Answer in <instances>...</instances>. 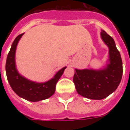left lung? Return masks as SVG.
I'll list each match as a JSON object with an SVG mask.
<instances>
[{"mask_svg":"<svg viewBox=\"0 0 130 130\" xmlns=\"http://www.w3.org/2000/svg\"><path fill=\"white\" fill-rule=\"evenodd\" d=\"M101 38L109 48L106 65L99 70L75 69L73 82L78 94L90 100H102L117 89L123 75V62L113 39L104 30Z\"/></svg>","mask_w":130,"mask_h":130,"instance_id":"obj_1","label":"left lung"}]
</instances>
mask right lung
<instances>
[{
    "label": "right lung",
    "instance_id": "1",
    "mask_svg": "<svg viewBox=\"0 0 130 130\" xmlns=\"http://www.w3.org/2000/svg\"><path fill=\"white\" fill-rule=\"evenodd\" d=\"M24 33L19 35L14 40L7 55L5 70L8 82L14 92L20 98L30 102H38L46 100L55 93L56 86L67 67H64L57 72L54 77L43 83L32 82L22 76L17 69L15 54L19 41Z\"/></svg>",
    "mask_w": 130,
    "mask_h": 130
}]
</instances>
